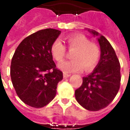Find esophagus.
<instances>
[{
	"label": "esophagus",
	"instance_id": "esophagus-1",
	"mask_svg": "<svg viewBox=\"0 0 130 130\" xmlns=\"http://www.w3.org/2000/svg\"><path fill=\"white\" fill-rule=\"evenodd\" d=\"M70 76H71V74H70L65 73V72L63 73V78H64V79H67V78L70 77Z\"/></svg>",
	"mask_w": 130,
	"mask_h": 130
}]
</instances>
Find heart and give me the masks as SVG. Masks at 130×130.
<instances>
[{
    "label": "heart",
    "instance_id": "obj_1",
    "mask_svg": "<svg viewBox=\"0 0 130 130\" xmlns=\"http://www.w3.org/2000/svg\"><path fill=\"white\" fill-rule=\"evenodd\" d=\"M68 48L74 50L72 60L65 61L58 65V68L65 73L79 72L84 70L86 72L93 70L100 58V48L95 43L82 34H74L66 38ZM65 47L59 40L54 41L51 47L52 56L58 62H61L65 56Z\"/></svg>",
    "mask_w": 130,
    "mask_h": 130
}]
</instances>
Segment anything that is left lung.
<instances>
[{
    "label": "left lung",
    "mask_w": 130,
    "mask_h": 130,
    "mask_svg": "<svg viewBox=\"0 0 130 130\" xmlns=\"http://www.w3.org/2000/svg\"><path fill=\"white\" fill-rule=\"evenodd\" d=\"M88 30L93 36H98L100 59L93 72L83 77L82 86L75 90V98L84 108L95 111L108 106L117 95L121 79L120 65L109 41L95 30Z\"/></svg>",
    "instance_id": "1"
}]
</instances>
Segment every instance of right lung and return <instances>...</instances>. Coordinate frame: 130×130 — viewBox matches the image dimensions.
Returning a JSON list of instances; mask_svg holds the SVG:
<instances>
[{
	"label": "right lung",
	"mask_w": 130,
	"mask_h": 130,
	"mask_svg": "<svg viewBox=\"0 0 130 130\" xmlns=\"http://www.w3.org/2000/svg\"><path fill=\"white\" fill-rule=\"evenodd\" d=\"M60 30L46 28L26 37L11 62L10 76L13 86L21 101L28 106L42 108L56 95L62 72L56 68L51 52L52 44Z\"/></svg>",
	"instance_id": "right-lung-1"
}]
</instances>
